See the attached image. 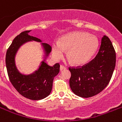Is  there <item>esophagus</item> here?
I'll return each instance as SVG.
<instances>
[{"instance_id": "34e87169", "label": "esophagus", "mask_w": 122, "mask_h": 122, "mask_svg": "<svg viewBox=\"0 0 122 122\" xmlns=\"http://www.w3.org/2000/svg\"><path fill=\"white\" fill-rule=\"evenodd\" d=\"M60 71H63V70H66V67H64V66H60Z\"/></svg>"}]
</instances>
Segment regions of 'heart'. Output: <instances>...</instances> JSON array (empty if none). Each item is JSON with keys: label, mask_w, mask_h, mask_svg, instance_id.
<instances>
[{"label": "heart", "mask_w": 122, "mask_h": 122, "mask_svg": "<svg viewBox=\"0 0 122 122\" xmlns=\"http://www.w3.org/2000/svg\"><path fill=\"white\" fill-rule=\"evenodd\" d=\"M98 47V40L94 35L87 32L73 31L61 37L58 42H53L51 50L57 60L64 56L65 50H68L67 57L72 64L81 66L92 58Z\"/></svg>", "instance_id": "b5f03b06"}]
</instances>
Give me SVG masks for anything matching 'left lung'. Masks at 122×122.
<instances>
[{
	"instance_id": "8db88e82",
	"label": "left lung",
	"mask_w": 122,
	"mask_h": 122,
	"mask_svg": "<svg viewBox=\"0 0 122 122\" xmlns=\"http://www.w3.org/2000/svg\"><path fill=\"white\" fill-rule=\"evenodd\" d=\"M116 64V53L110 40L104 35L98 54L89 63L79 68H71L69 84L77 96L89 98L100 93L112 78Z\"/></svg>"
}]
</instances>
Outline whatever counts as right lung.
I'll return each instance as SVG.
<instances>
[{"label": "right lung", "mask_w": 122, "mask_h": 122, "mask_svg": "<svg viewBox=\"0 0 122 122\" xmlns=\"http://www.w3.org/2000/svg\"><path fill=\"white\" fill-rule=\"evenodd\" d=\"M31 31L22 32L14 39L7 51L5 64L10 82L19 94L30 100H40L50 94L53 79L60 71V65H48L46 60L51 52V47L43 43L40 39L29 35ZM30 41L41 43L43 50V60L37 70L30 75H24L17 69L15 56L21 46Z\"/></svg>", "instance_id": "right-lung-1"}]
</instances>
